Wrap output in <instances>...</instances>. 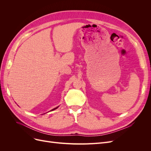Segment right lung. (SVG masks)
<instances>
[{
  "instance_id": "add662e5",
  "label": "right lung",
  "mask_w": 151,
  "mask_h": 151,
  "mask_svg": "<svg viewBox=\"0 0 151 151\" xmlns=\"http://www.w3.org/2000/svg\"><path fill=\"white\" fill-rule=\"evenodd\" d=\"M57 108H58V107H57ZM57 108H54V109H52V111H53V110H54V109H57Z\"/></svg>"
}]
</instances>
